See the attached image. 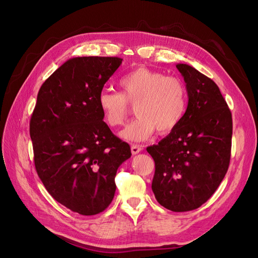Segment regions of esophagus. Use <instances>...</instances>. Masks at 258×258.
Here are the masks:
<instances>
[{
    "label": "esophagus",
    "mask_w": 258,
    "mask_h": 258,
    "mask_svg": "<svg viewBox=\"0 0 258 258\" xmlns=\"http://www.w3.org/2000/svg\"><path fill=\"white\" fill-rule=\"evenodd\" d=\"M141 151H142V146L141 145H137V144L131 145V153H132V155H137Z\"/></svg>",
    "instance_id": "34e87169"
}]
</instances>
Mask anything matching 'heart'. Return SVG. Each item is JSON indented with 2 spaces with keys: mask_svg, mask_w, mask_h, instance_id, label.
<instances>
[{
  "mask_svg": "<svg viewBox=\"0 0 258 258\" xmlns=\"http://www.w3.org/2000/svg\"><path fill=\"white\" fill-rule=\"evenodd\" d=\"M121 92L102 90L98 106L108 127H118L129 114V103L136 104L137 118L120 131V138L140 142L150 138L155 130L167 135L183 119L187 107V91L175 76L165 75L150 68L140 67L123 75Z\"/></svg>",
  "mask_w": 258,
  "mask_h": 258,
  "instance_id": "b5f03b06",
  "label": "heart"
}]
</instances>
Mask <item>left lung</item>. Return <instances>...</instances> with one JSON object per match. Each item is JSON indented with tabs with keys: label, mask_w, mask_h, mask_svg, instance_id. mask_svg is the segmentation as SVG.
Wrapping results in <instances>:
<instances>
[{
	"label": "left lung",
	"mask_w": 258,
	"mask_h": 258,
	"mask_svg": "<svg viewBox=\"0 0 258 258\" xmlns=\"http://www.w3.org/2000/svg\"><path fill=\"white\" fill-rule=\"evenodd\" d=\"M176 68L186 83V112L174 130L146 151L155 161V198L170 211L186 212L209 200L227 172L232 118L212 80L188 64Z\"/></svg>",
	"instance_id": "obj_1"
}]
</instances>
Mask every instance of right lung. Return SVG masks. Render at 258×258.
<instances>
[{
	"mask_svg": "<svg viewBox=\"0 0 258 258\" xmlns=\"http://www.w3.org/2000/svg\"><path fill=\"white\" fill-rule=\"evenodd\" d=\"M117 57L69 59L44 82L30 120L36 172L59 204L95 215L112 202L128 143L103 121L98 96L121 64Z\"/></svg>",
	"mask_w": 258,
	"mask_h": 258,
	"instance_id": "right-lung-1",
	"label": "right lung"
}]
</instances>
